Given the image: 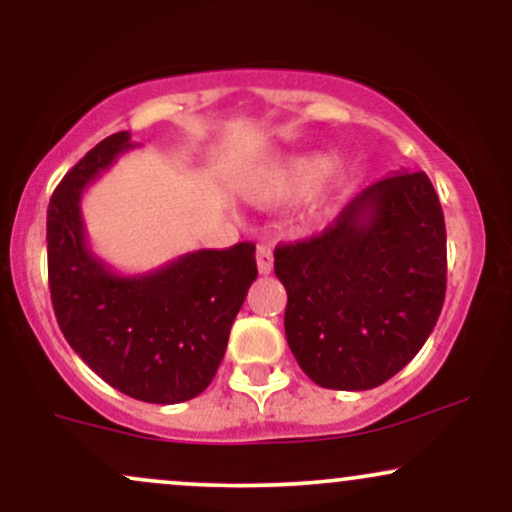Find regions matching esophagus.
<instances>
[{
    "mask_svg": "<svg viewBox=\"0 0 512 512\" xmlns=\"http://www.w3.org/2000/svg\"><path fill=\"white\" fill-rule=\"evenodd\" d=\"M274 267V255L269 245H257V269L260 274H269Z\"/></svg>",
    "mask_w": 512,
    "mask_h": 512,
    "instance_id": "esophagus-1",
    "label": "esophagus"
}]
</instances>
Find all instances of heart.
<instances>
[{
    "label": "heart",
    "mask_w": 512,
    "mask_h": 512,
    "mask_svg": "<svg viewBox=\"0 0 512 512\" xmlns=\"http://www.w3.org/2000/svg\"><path fill=\"white\" fill-rule=\"evenodd\" d=\"M351 185V163L344 156L308 149L286 154L257 170L245 185V195L260 204H281L305 196V214L322 219L332 214Z\"/></svg>",
    "instance_id": "1"
}]
</instances>
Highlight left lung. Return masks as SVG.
Returning a JSON list of instances; mask_svg holds the SVG:
<instances>
[{
	"label": "left lung",
	"mask_w": 512,
	"mask_h": 512,
	"mask_svg": "<svg viewBox=\"0 0 512 512\" xmlns=\"http://www.w3.org/2000/svg\"><path fill=\"white\" fill-rule=\"evenodd\" d=\"M291 354L315 385L373 390L421 351L445 301V219L426 173L366 187L320 236L274 250Z\"/></svg>",
	"instance_id": "obj_1"
}]
</instances>
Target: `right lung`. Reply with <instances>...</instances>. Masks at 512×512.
I'll return each instance as SVG.
<instances>
[{"mask_svg":"<svg viewBox=\"0 0 512 512\" xmlns=\"http://www.w3.org/2000/svg\"><path fill=\"white\" fill-rule=\"evenodd\" d=\"M129 132L110 134L64 175L48 207L50 298L60 330L88 368L115 390L151 404L202 395L226 354L252 281L255 245L197 250L144 274H117L88 248L81 197Z\"/></svg>","mask_w":512,"mask_h":512,"instance_id":"right-lung-1","label":"right lung"}]
</instances>
